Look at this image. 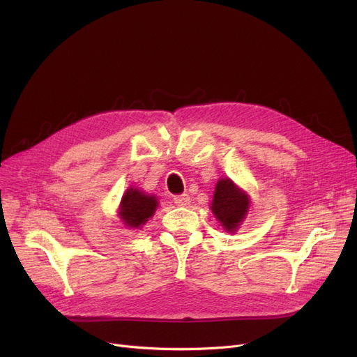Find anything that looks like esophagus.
I'll list each match as a JSON object with an SVG mask.
<instances>
[{
  "label": "esophagus",
  "mask_w": 357,
  "mask_h": 357,
  "mask_svg": "<svg viewBox=\"0 0 357 357\" xmlns=\"http://www.w3.org/2000/svg\"><path fill=\"white\" fill-rule=\"evenodd\" d=\"M174 202L176 205H182V207H183V205H188L191 202V198H190L188 194H179V195L174 197Z\"/></svg>",
  "instance_id": "34e87169"
}]
</instances>
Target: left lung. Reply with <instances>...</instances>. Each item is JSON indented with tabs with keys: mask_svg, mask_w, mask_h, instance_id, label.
I'll return each instance as SVG.
<instances>
[{
	"mask_svg": "<svg viewBox=\"0 0 357 357\" xmlns=\"http://www.w3.org/2000/svg\"><path fill=\"white\" fill-rule=\"evenodd\" d=\"M211 210L221 226L234 233L249 210V199L230 179L218 181L214 192Z\"/></svg>",
	"mask_w": 357,
	"mask_h": 357,
	"instance_id": "8db88e82",
	"label": "left lung"
}]
</instances>
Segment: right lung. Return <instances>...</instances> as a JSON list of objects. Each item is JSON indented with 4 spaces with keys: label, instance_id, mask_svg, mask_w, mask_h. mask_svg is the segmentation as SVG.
Wrapping results in <instances>:
<instances>
[{
    "label": "right lung",
    "instance_id": "1",
    "mask_svg": "<svg viewBox=\"0 0 357 357\" xmlns=\"http://www.w3.org/2000/svg\"><path fill=\"white\" fill-rule=\"evenodd\" d=\"M156 207L158 201L155 197L130 188L121 199L120 215L128 227L137 229L143 226L147 218L153 215Z\"/></svg>",
    "mask_w": 357,
    "mask_h": 357
}]
</instances>
